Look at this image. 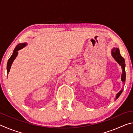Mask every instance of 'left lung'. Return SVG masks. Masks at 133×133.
Returning a JSON list of instances; mask_svg holds the SVG:
<instances>
[{
	"instance_id": "8db88e82",
	"label": "left lung",
	"mask_w": 133,
	"mask_h": 133,
	"mask_svg": "<svg viewBox=\"0 0 133 133\" xmlns=\"http://www.w3.org/2000/svg\"><path fill=\"white\" fill-rule=\"evenodd\" d=\"M111 55L112 57H114V59H115L117 62L120 65L123 69V73L122 75H121V80L122 82L124 83L125 82V60L124 58L122 56H121L120 53V51H119V49L118 48H114L111 51ZM123 90L122 89L121 91H119V93L117 94L116 95V99H117L119 96H120V94L123 92Z\"/></svg>"
}]
</instances>
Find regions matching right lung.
Returning <instances> with one entry per match:
<instances>
[{
	"instance_id": "1",
	"label": "right lung",
	"mask_w": 133,
	"mask_h": 133,
	"mask_svg": "<svg viewBox=\"0 0 133 133\" xmlns=\"http://www.w3.org/2000/svg\"><path fill=\"white\" fill-rule=\"evenodd\" d=\"M26 45V43H21V44H17L16 48L15 49L14 51H13V55L11 56V57H10L9 59L8 62V64H7V71H8V73L9 72L11 66H12V64L13 62V60L15 59V58L16 57V56L18 54V50H19L20 49H21L22 48H24Z\"/></svg>"
}]
</instances>
